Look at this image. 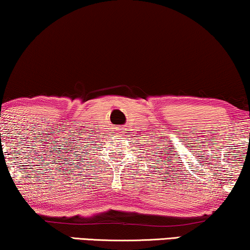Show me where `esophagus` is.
Listing matches in <instances>:
<instances>
[{
  "mask_svg": "<svg viewBox=\"0 0 250 250\" xmlns=\"http://www.w3.org/2000/svg\"><path fill=\"white\" fill-rule=\"evenodd\" d=\"M121 134H123V135H124V134H125V133H124V132H121Z\"/></svg>",
  "mask_w": 250,
  "mask_h": 250,
  "instance_id": "obj_1",
  "label": "esophagus"
}]
</instances>
